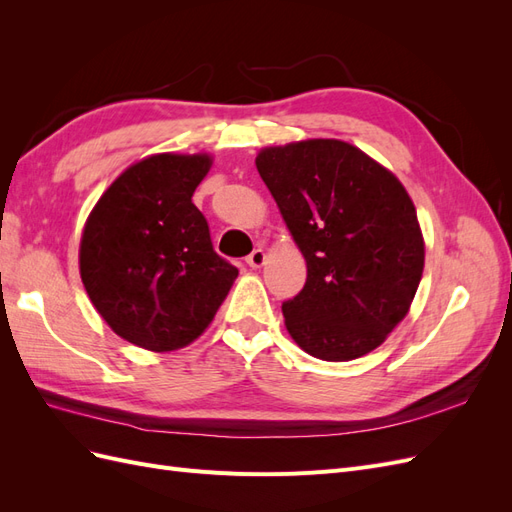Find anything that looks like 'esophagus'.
Segmentation results:
<instances>
[{"mask_svg": "<svg viewBox=\"0 0 512 512\" xmlns=\"http://www.w3.org/2000/svg\"><path fill=\"white\" fill-rule=\"evenodd\" d=\"M265 252H262V250H254L250 256H247L245 258V262H247V265H250L252 269H258V267H262V265H265Z\"/></svg>", "mask_w": 512, "mask_h": 512, "instance_id": "34e87169", "label": "esophagus"}]
</instances>
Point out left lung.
I'll list each match as a JSON object with an SVG mask.
<instances>
[{"label":"left lung","instance_id":"left-lung-1","mask_svg":"<svg viewBox=\"0 0 512 512\" xmlns=\"http://www.w3.org/2000/svg\"><path fill=\"white\" fill-rule=\"evenodd\" d=\"M256 168L307 262L303 290L282 305L290 337L322 361L378 348L406 318L425 265L404 185L335 138L267 147Z\"/></svg>","mask_w":512,"mask_h":512}]
</instances>
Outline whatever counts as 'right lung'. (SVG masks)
<instances>
[{"mask_svg": "<svg viewBox=\"0 0 512 512\" xmlns=\"http://www.w3.org/2000/svg\"><path fill=\"white\" fill-rule=\"evenodd\" d=\"M211 168L207 153H158L111 183L89 213L81 280L119 337L153 352L192 344L239 275L215 254L192 194Z\"/></svg>", "mask_w": 512, "mask_h": 512, "instance_id": "right-lung-1", "label": "right lung"}]
</instances>
